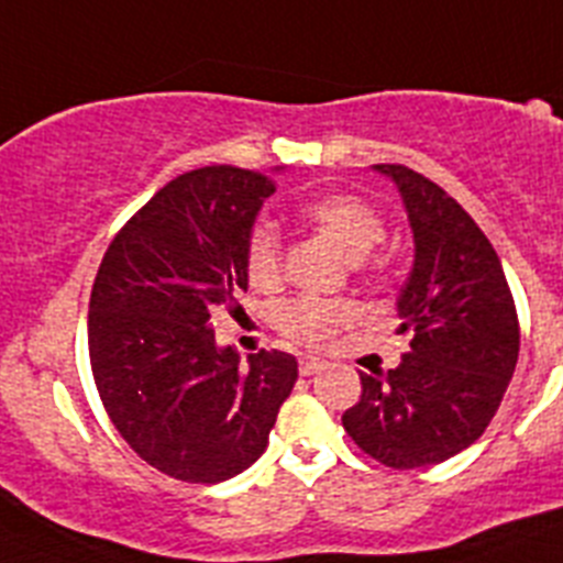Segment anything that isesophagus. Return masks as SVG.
<instances>
[{
  "mask_svg": "<svg viewBox=\"0 0 563 563\" xmlns=\"http://www.w3.org/2000/svg\"><path fill=\"white\" fill-rule=\"evenodd\" d=\"M321 369H327L324 357L301 355V361H298V372H301V375H316V372H321Z\"/></svg>",
  "mask_w": 563,
  "mask_h": 563,
  "instance_id": "esophagus-1",
  "label": "esophagus"
}]
</instances>
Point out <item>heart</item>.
I'll return each mask as SVG.
<instances>
[{
	"instance_id": "heart-1",
	"label": "heart",
	"mask_w": 563,
	"mask_h": 563,
	"mask_svg": "<svg viewBox=\"0 0 563 563\" xmlns=\"http://www.w3.org/2000/svg\"><path fill=\"white\" fill-rule=\"evenodd\" d=\"M305 217L350 258H363L386 236L380 213L369 202H363L361 197H352V194L316 197L305 206ZM245 267L256 287H267L278 278V273H282V242L271 225H256L251 231L245 247ZM350 318L352 305H346V301L298 296L278 307L276 324L278 330L301 343H324Z\"/></svg>"
}]
</instances>
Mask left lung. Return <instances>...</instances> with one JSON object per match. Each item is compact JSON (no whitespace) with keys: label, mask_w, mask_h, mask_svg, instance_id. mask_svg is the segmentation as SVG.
<instances>
[{"label":"left lung","mask_w":563,"mask_h":563,"mask_svg":"<svg viewBox=\"0 0 563 563\" xmlns=\"http://www.w3.org/2000/svg\"><path fill=\"white\" fill-rule=\"evenodd\" d=\"M372 172L395 183L415 236L397 296V332L415 338L397 369L361 372L343 429L372 460L409 471L479 440L514 377L519 321L499 256L465 208L406 166Z\"/></svg>","instance_id":"left-lung-1"}]
</instances>
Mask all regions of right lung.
I'll use <instances>...</instances> for the list:
<instances>
[{
  "label": "right lung",
  "instance_id": "right-lung-1",
  "mask_svg": "<svg viewBox=\"0 0 563 563\" xmlns=\"http://www.w3.org/2000/svg\"><path fill=\"white\" fill-rule=\"evenodd\" d=\"M206 166L154 194L112 239L89 296V361L114 429L148 465L217 485L265 454L298 380L287 352L239 361L213 307L247 290L245 247L276 174Z\"/></svg>",
  "mask_w": 563,
  "mask_h": 563
}]
</instances>
